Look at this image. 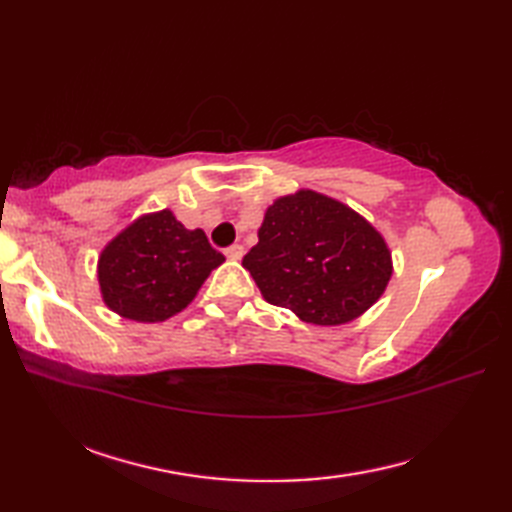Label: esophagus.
I'll list each match as a JSON object with an SVG mask.
<instances>
[{"label":"esophagus","mask_w":512,"mask_h":512,"mask_svg":"<svg viewBox=\"0 0 512 512\" xmlns=\"http://www.w3.org/2000/svg\"><path fill=\"white\" fill-rule=\"evenodd\" d=\"M224 253H226L228 259H233V262H237V259L244 257V246L242 244H233V246H228Z\"/></svg>","instance_id":"obj_1"}]
</instances>
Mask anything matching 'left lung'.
Listing matches in <instances>:
<instances>
[{
  "label": "left lung",
  "instance_id": "1",
  "mask_svg": "<svg viewBox=\"0 0 512 512\" xmlns=\"http://www.w3.org/2000/svg\"><path fill=\"white\" fill-rule=\"evenodd\" d=\"M242 264L268 303L314 325L356 319L391 277L389 248L376 228L314 191L270 206Z\"/></svg>",
  "mask_w": 512,
  "mask_h": 512
}]
</instances>
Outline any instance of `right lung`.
<instances>
[{
	"label": "right lung",
	"instance_id": "obj_1",
	"mask_svg": "<svg viewBox=\"0 0 512 512\" xmlns=\"http://www.w3.org/2000/svg\"><path fill=\"white\" fill-rule=\"evenodd\" d=\"M224 255L204 231L184 228L171 211L140 217L105 246L99 284L107 308L134 321H165L187 308Z\"/></svg>",
	"mask_w": 512,
	"mask_h": 512
}]
</instances>
